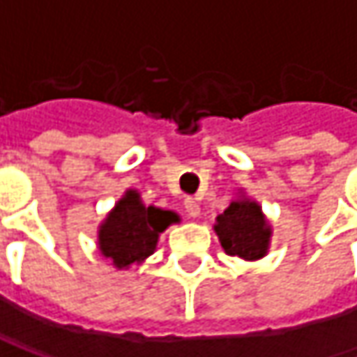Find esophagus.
I'll return each instance as SVG.
<instances>
[{"instance_id": "obj_1", "label": "esophagus", "mask_w": 357, "mask_h": 357, "mask_svg": "<svg viewBox=\"0 0 357 357\" xmlns=\"http://www.w3.org/2000/svg\"><path fill=\"white\" fill-rule=\"evenodd\" d=\"M183 208H185V213H188L190 217H198V215H200V206H198L196 198H185V200H183Z\"/></svg>"}]
</instances>
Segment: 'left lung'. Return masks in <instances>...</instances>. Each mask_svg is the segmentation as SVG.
I'll list each match as a JSON object with an SVG mask.
<instances>
[{
	"label": "left lung",
	"instance_id": "8db88e82",
	"mask_svg": "<svg viewBox=\"0 0 357 357\" xmlns=\"http://www.w3.org/2000/svg\"><path fill=\"white\" fill-rule=\"evenodd\" d=\"M215 231L229 256L256 260L266 254L271 229L260 213V206L250 200L231 202L219 217Z\"/></svg>",
	"mask_w": 357,
	"mask_h": 357
}]
</instances>
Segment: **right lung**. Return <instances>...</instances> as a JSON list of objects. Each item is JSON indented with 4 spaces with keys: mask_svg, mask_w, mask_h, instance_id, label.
<instances>
[{
    "mask_svg": "<svg viewBox=\"0 0 357 357\" xmlns=\"http://www.w3.org/2000/svg\"><path fill=\"white\" fill-rule=\"evenodd\" d=\"M176 221V215L155 206H144L134 190H130L105 219L99 231L101 252L117 268L140 262L151 256L159 234Z\"/></svg>",
    "mask_w": 357,
    "mask_h": 357,
    "instance_id": "right-lung-1",
    "label": "right lung"
}]
</instances>
